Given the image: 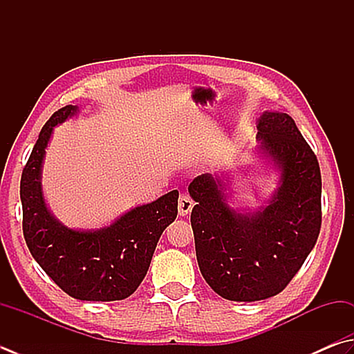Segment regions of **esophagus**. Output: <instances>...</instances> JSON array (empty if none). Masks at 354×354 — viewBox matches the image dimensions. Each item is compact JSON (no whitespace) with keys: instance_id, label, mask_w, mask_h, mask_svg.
I'll return each instance as SVG.
<instances>
[{"instance_id":"1","label":"esophagus","mask_w":354,"mask_h":354,"mask_svg":"<svg viewBox=\"0 0 354 354\" xmlns=\"http://www.w3.org/2000/svg\"><path fill=\"white\" fill-rule=\"evenodd\" d=\"M192 206H194V200L189 197V194H186V192L180 194V197H178V214L180 216H188L192 209Z\"/></svg>"}]
</instances>
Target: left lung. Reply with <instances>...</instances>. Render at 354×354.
Returning <instances> with one entry per match:
<instances>
[{"mask_svg": "<svg viewBox=\"0 0 354 354\" xmlns=\"http://www.w3.org/2000/svg\"><path fill=\"white\" fill-rule=\"evenodd\" d=\"M260 149L282 171L265 209L242 214L226 203L223 185L209 174L189 183L198 268L218 296L254 302L279 295L301 270L322 223L317 157L288 114L259 118Z\"/></svg>", "mask_w": 354, "mask_h": 354, "instance_id": "left-lung-1", "label": "left lung"}]
</instances>
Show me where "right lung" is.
Listing matches in <instances>:
<instances>
[{
	"instance_id": "add662e5",
	"label": "right lung",
	"mask_w": 354,
	"mask_h": 354,
	"mask_svg": "<svg viewBox=\"0 0 354 354\" xmlns=\"http://www.w3.org/2000/svg\"><path fill=\"white\" fill-rule=\"evenodd\" d=\"M75 112L77 106L71 104L53 112L24 166L19 185L23 234L33 259L66 295L80 301H122L142 283L160 236L176 220L178 192L137 206L98 231L59 223L46 208L39 178L53 126Z\"/></svg>"
}]
</instances>
